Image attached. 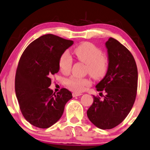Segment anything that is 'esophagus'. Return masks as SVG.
Wrapping results in <instances>:
<instances>
[{
  "label": "esophagus",
  "instance_id": "esophagus-1",
  "mask_svg": "<svg viewBox=\"0 0 150 150\" xmlns=\"http://www.w3.org/2000/svg\"><path fill=\"white\" fill-rule=\"evenodd\" d=\"M80 95H81V93H76V92H74V93L72 94V96H73L74 97H78V96H80Z\"/></svg>",
  "mask_w": 150,
  "mask_h": 150
}]
</instances>
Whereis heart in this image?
Segmentation results:
<instances>
[{
  "label": "heart",
  "mask_w": 150,
  "mask_h": 150,
  "mask_svg": "<svg viewBox=\"0 0 150 150\" xmlns=\"http://www.w3.org/2000/svg\"><path fill=\"white\" fill-rule=\"evenodd\" d=\"M75 58L86 64V71L96 80H100L106 75L108 70L109 60L102 51L89 42H85L73 49ZM72 58L67 52H63L58 60V67L64 74H68L72 67ZM92 85L90 79L88 78L70 77L66 81V86L71 91L83 92Z\"/></svg>",
  "instance_id": "obj_1"
}]
</instances>
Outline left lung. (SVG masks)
Listing matches in <instances>:
<instances>
[{
  "label": "left lung",
  "mask_w": 150,
  "mask_h": 150,
  "mask_svg": "<svg viewBox=\"0 0 150 150\" xmlns=\"http://www.w3.org/2000/svg\"><path fill=\"white\" fill-rule=\"evenodd\" d=\"M106 46L108 70L96 86L97 91L104 92L106 96L103 100L93 96V103L87 111L91 122L101 129L114 128L127 117L134 106L138 88L137 66L130 51L112 38Z\"/></svg>",
  "instance_id": "left-lung-1"
}]
</instances>
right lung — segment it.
Segmentation results:
<instances>
[{"label": "right lung", "mask_w": 150, "mask_h": 150, "mask_svg": "<svg viewBox=\"0 0 150 150\" xmlns=\"http://www.w3.org/2000/svg\"><path fill=\"white\" fill-rule=\"evenodd\" d=\"M73 41L47 34L36 39L22 53L15 75V92L21 113L33 126L47 129L58 121L71 92L62 88L55 94L49 87L59 71L60 55Z\"/></svg>", "instance_id": "add662e5"}]
</instances>
